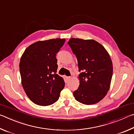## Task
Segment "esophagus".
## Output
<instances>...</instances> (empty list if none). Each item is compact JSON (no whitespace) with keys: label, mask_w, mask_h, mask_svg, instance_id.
Instances as JSON below:
<instances>
[{"label":"esophagus","mask_w":134,"mask_h":134,"mask_svg":"<svg viewBox=\"0 0 134 134\" xmlns=\"http://www.w3.org/2000/svg\"><path fill=\"white\" fill-rule=\"evenodd\" d=\"M71 77H70V76H67V77H66V79H67V80H70V79H71Z\"/></svg>","instance_id":"34e87169"}]
</instances>
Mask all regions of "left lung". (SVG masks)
Returning a JSON list of instances; mask_svg holds the SVG:
<instances>
[{
  "mask_svg": "<svg viewBox=\"0 0 134 134\" xmlns=\"http://www.w3.org/2000/svg\"><path fill=\"white\" fill-rule=\"evenodd\" d=\"M68 44L77 59L80 85L73 92L79 102L93 105L103 99L110 88L113 64L108 52L93 40L71 38Z\"/></svg>",
  "mask_w": 134,
  "mask_h": 134,
  "instance_id": "obj_1",
  "label": "left lung"
}]
</instances>
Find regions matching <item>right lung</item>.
Returning a JSON list of instances; mask_svg holds the SVG:
<instances>
[{
  "mask_svg": "<svg viewBox=\"0 0 134 134\" xmlns=\"http://www.w3.org/2000/svg\"><path fill=\"white\" fill-rule=\"evenodd\" d=\"M65 41L56 38L35 42L21 56L19 70L22 87L29 99L38 105L56 102L64 89V80L56 73L55 56Z\"/></svg>",
  "mask_w": 134,
  "mask_h": 134,
  "instance_id": "add662e5",
  "label": "right lung"
}]
</instances>
